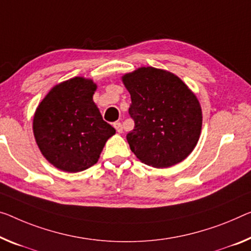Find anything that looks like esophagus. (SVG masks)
<instances>
[{"label": "esophagus", "instance_id": "34e87169", "mask_svg": "<svg viewBox=\"0 0 251 251\" xmlns=\"http://www.w3.org/2000/svg\"><path fill=\"white\" fill-rule=\"evenodd\" d=\"M113 126H114L115 130H117L119 133H122V132H123V129H122V125H121V122H119V121L114 122V123H113Z\"/></svg>", "mask_w": 251, "mask_h": 251}]
</instances>
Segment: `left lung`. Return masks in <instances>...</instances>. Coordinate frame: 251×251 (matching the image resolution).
I'll return each mask as SVG.
<instances>
[{"instance_id": "1", "label": "left lung", "mask_w": 251, "mask_h": 251, "mask_svg": "<svg viewBox=\"0 0 251 251\" xmlns=\"http://www.w3.org/2000/svg\"><path fill=\"white\" fill-rule=\"evenodd\" d=\"M131 95L133 130L130 149L142 163L157 168L184 160L195 148L202 128L196 96L172 73L141 67L122 77Z\"/></svg>"}]
</instances>
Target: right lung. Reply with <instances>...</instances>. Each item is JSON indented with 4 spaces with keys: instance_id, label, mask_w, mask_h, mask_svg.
Segmentation results:
<instances>
[{
    "instance_id": "obj_1",
    "label": "right lung",
    "mask_w": 251,
    "mask_h": 251,
    "mask_svg": "<svg viewBox=\"0 0 251 251\" xmlns=\"http://www.w3.org/2000/svg\"><path fill=\"white\" fill-rule=\"evenodd\" d=\"M95 90L91 79L66 80L49 92L34 114L38 147L61 171L77 173L96 164L106 140L115 133L93 102Z\"/></svg>"
}]
</instances>
